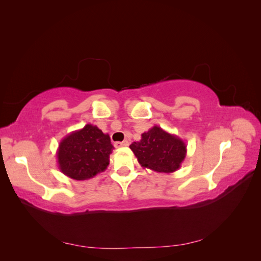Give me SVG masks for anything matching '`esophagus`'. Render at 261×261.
<instances>
[{
	"instance_id": "34e87169",
	"label": "esophagus",
	"mask_w": 261,
	"mask_h": 261,
	"mask_svg": "<svg viewBox=\"0 0 261 261\" xmlns=\"http://www.w3.org/2000/svg\"><path fill=\"white\" fill-rule=\"evenodd\" d=\"M128 145H129L128 140H124V141H122V143H116L115 147L116 148H125V147H127Z\"/></svg>"
}]
</instances>
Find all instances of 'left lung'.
Masks as SVG:
<instances>
[{"instance_id": "obj_1", "label": "left lung", "mask_w": 261, "mask_h": 261, "mask_svg": "<svg viewBox=\"0 0 261 261\" xmlns=\"http://www.w3.org/2000/svg\"><path fill=\"white\" fill-rule=\"evenodd\" d=\"M186 147L183 139L156 125L141 134V139L129 146L144 169L168 174L180 168L186 158Z\"/></svg>"}]
</instances>
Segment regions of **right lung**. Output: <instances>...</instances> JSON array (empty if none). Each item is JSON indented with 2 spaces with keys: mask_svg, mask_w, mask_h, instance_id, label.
Wrapping results in <instances>:
<instances>
[{
  "mask_svg": "<svg viewBox=\"0 0 261 261\" xmlns=\"http://www.w3.org/2000/svg\"><path fill=\"white\" fill-rule=\"evenodd\" d=\"M114 147L109 134L87 124L60 141L58 165L63 174L76 180L92 178L106 171Z\"/></svg>",
  "mask_w": 261,
  "mask_h": 261,
  "instance_id": "right-lung-1",
  "label": "right lung"
}]
</instances>
